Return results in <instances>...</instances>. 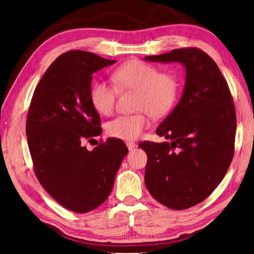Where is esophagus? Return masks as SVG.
<instances>
[{"instance_id": "1", "label": "esophagus", "mask_w": 254, "mask_h": 254, "mask_svg": "<svg viewBox=\"0 0 254 254\" xmlns=\"http://www.w3.org/2000/svg\"><path fill=\"white\" fill-rule=\"evenodd\" d=\"M127 147L128 150H133L135 148V143L133 142V141H127Z\"/></svg>"}]
</instances>
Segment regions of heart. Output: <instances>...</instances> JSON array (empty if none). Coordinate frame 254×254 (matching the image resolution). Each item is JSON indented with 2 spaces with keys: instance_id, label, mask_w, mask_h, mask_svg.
Listing matches in <instances>:
<instances>
[{
  "instance_id": "heart-1",
  "label": "heart",
  "mask_w": 254,
  "mask_h": 254,
  "mask_svg": "<svg viewBox=\"0 0 254 254\" xmlns=\"http://www.w3.org/2000/svg\"><path fill=\"white\" fill-rule=\"evenodd\" d=\"M113 84L104 80L94 83L89 98L97 113L111 115L115 109L118 88L137 93L136 114L120 115L106 124L107 134L121 140H135L150 126L149 113L154 118L166 115L178 96V81L173 75L160 72L151 64L133 59L112 72Z\"/></svg>"
}]
</instances>
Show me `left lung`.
<instances>
[{"label": "left lung", "instance_id": "8db88e82", "mask_svg": "<svg viewBox=\"0 0 254 254\" xmlns=\"http://www.w3.org/2000/svg\"><path fill=\"white\" fill-rule=\"evenodd\" d=\"M144 59L179 63L186 69L182 98L156 130L169 141L139 144L148 156L144 183L150 194L168 208L186 209L207 198L231 165L233 98L220 68L203 50L174 49Z\"/></svg>", "mask_w": 254, "mask_h": 254}]
</instances>
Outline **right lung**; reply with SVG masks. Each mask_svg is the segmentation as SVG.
Returning <instances> with one entry per match:
<instances>
[{
	"label": "right lung",
	"mask_w": 254,
	"mask_h": 254,
	"mask_svg": "<svg viewBox=\"0 0 254 254\" xmlns=\"http://www.w3.org/2000/svg\"><path fill=\"white\" fill-rule=\"evenodd\" d=\"M114 63L87 51H67L42 76L29 107L25 132L34 173L56 201L76 213L91 212L107 199L128 151L115 137L92 151L81 145L102 132L89 98L93 74Z\"/></svg>",
	"instance_id": "right-lung-1"
}]
</instances>
